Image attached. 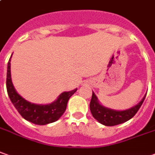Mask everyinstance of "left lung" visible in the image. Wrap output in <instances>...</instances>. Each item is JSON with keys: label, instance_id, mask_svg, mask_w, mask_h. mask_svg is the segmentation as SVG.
<instances>
[{"label": "left lung", "instance_id": "obj_1", "mask_svg": "<svg viewBox=\"0 0 155 155\" xmlns=\"http://www.w3.org/2000/svg\"><path fill=\"white\" fill-rule=\"evenodd\" d=\"M145 97L146 96L139 104L136 105L133 108L124 110V111H115L109 108H104L102 105H100L97 97L92 92L91 103H90V110H91L92 116L101 124L108 126H116V125L127 121L133 117L141 108Z\"/></svg>", "mask_w": 155, "mask_h": 155}]
</instances>
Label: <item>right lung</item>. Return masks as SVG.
I'll use <instances>...</instances> for the list:
<instances>
[{
  "mask_svg": "<svg viewBox=\"0 0 155 155\" xmlns=\"http://www.w3.org/2000/svg\"><path fill=\"white\" fill-rule=\"evenodd\" d=\"M10 60L7 65V90L11 102L18 111L21 116L26 120L32 122L35 125H47L58 120L67 108L69 97L73 95L77 89L71 91L63 92L54 103L47 105H38L27 102L15 91L11 80V66Z\"/></svg>",
  "mask_w": 155,
  "mask_h": 155,
  "instance_id": "obj_1",
  "label": "right lung"
}]
</instances>
